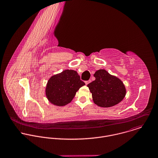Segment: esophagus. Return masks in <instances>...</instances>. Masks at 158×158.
Here are the masks:
<instances>
[{
	"mask_svg": "<svg viewBox=\"0 0 158 158\" xmlns=\"http://www.w3.org/2000/svg\"><path fill=\"white\" fill-rule=\"evenodd\" d=\"M90 82H91V80H88V81H85V83L86 85H88Z\"/></svg>",
	"mask_w": 158,
	"mask_h": 158,
	"instance_id": "1",
	"label": "esophagus"
}]
</instances>
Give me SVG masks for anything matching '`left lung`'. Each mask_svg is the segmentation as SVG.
I'll return each instance as SVG.
<instances>
[{
    "mask_svg": "<svg viewBox=\"0 0 158 158\" xmlns=\"http://www.w3.org/2000/svg\"><path fill=\"white\" fill-rule=\"evenodd\" d=\"M94 76L95 81L88 84L87 87L95 104L107 108L117 105L123 101L126 89L121 79L102 69L96 71Z\"/></svg>",
    "mask_w": 158,
    "mask_h": 158,
    "instance_id": "obj_1",
    "label": "left lung"
}]
</instances>
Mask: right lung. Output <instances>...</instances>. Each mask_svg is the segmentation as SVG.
<instances>
[{
  "label": "right lung",
  "instance_id": "right-lung-1",
  "mask_svg": "<svg viewBox=\"0 0 158 158\" xmlns=\"http://www.w3.org/2000/svg\"><path fill=\"white\" fill-rule=\"evenodd\" d=\"M84 85L77 71L66 70L49 79L45 89L46 96L53 105L64 106L71 102L76 92Z\"/></svg>",
  "mask_w": 158,
  "mask_h": 158
}]
</instances>
